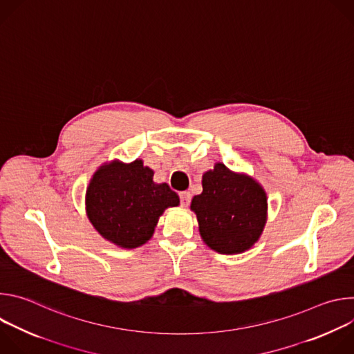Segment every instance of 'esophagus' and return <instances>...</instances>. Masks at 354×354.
I'll list each match as a JSON object with an SVG mask.
<instances>
[{
	"label": "esophagus",
	"mask_w": 354,
	"mask_h": 354,
	"mask_svg": "<svg viewBox=\"0 0 354 354\" xmlns=\"http://www.w3.org/2000/svg\"><path fill=\"white\" fill-rule=\"evenodd\" d=\"M179 198H180V205L182 206H189L190 205V200H192V194L189 190L180 192L179 193Z\"/></svg>",
	"instance_id": "1"
}]
</instances>
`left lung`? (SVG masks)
<instances>
[{
  "label": "left lung",
  "mask_w": 354,
  "mask_h": 354,
  "mask_svg": "<svg viewBox=\"0 0 354 354\" xmlns=\"http://www.w3.org/2000/svg\"><path fill=\"white\" fill-rule=\"evenodd\" d=\"M203 192L194 196L190 209L196 213L200 235L220 254H241L261 236L265 223L266 193L254 179L216 164L203 175Z\"/></svg>",
  "instance_id": "8db88e82"
}]
</instances>
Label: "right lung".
Here are the masks:
<instances>
[{
    "instance_id": "1",
    "label": "right lung",
    "mask_w": 354,
    "mask_h": 354,
    "mask_svg": "<svg viewBox=\"0 0 354 354\" xmlns=\"http://www.w3.org/2000/svg\"><path fill=\"white\" fill-rule=\"evenodd\" d=\"M154 172L141 160L100 167L86 189V213L96 231L122 248H137L153 236L160 216L179 205L167 183H154Z\"/></svg>"
}]
</instances>
